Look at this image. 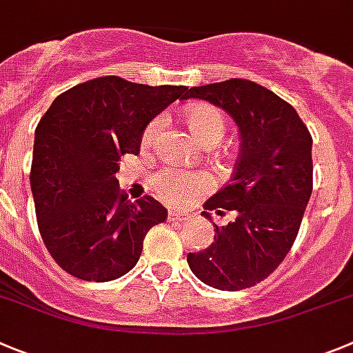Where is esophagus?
Segmentation results:
<instances>
[{"label":"esophagus","instance_id":"1","mask_svg":"<svg viewBox=\"0 0 353 353\" xmlns=\"http://www.w3.org/2000/svg\"><path fill=\"white\" fill-rule=\"evenodd\" d=\"M168 219L170 221H189L190 213L182 212V210H170L168 212Z\"/></svg>","mask_w":353,"mask_h":353}]
</instances>
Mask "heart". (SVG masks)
<instances>
[{
    "mask_svg": "<svg viewBox=\"0 0 353 353\" xmlns=\"http://www.w3.org/2000/svg\"><path fill=\"white\" fill-rule=\"evenodd\" d=\"M185 121L192 134L201 143L221 140L225 131V121L221 110L206 103H194L183 110ZM161 119H155L147 125L143 132V145H150L159 129ZM212 187V179L205 173H183V171L168 170L154 179V190L163 201L170 205L189 201L199 194H205Z\"/></svg>",
    "mask_w": 353,
    "mask_h": 353,
    "instance_id": "1",
    "label": "heart"
}]
</instances>
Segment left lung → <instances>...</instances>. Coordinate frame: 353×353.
Returning a JSON list of instances; mask_svg holds the SVG:
<instances>
[{
	"label": "left lung",
	"instance_id": "left-lung-1",
	"mask_svg": "<svg viewBox=\"0 0 353 353\" xmlns=\"http://www.w3.org/2000/svg\"><path fill=\"white\" fill-rule=\"evenodd\" d=\"M190 98L229 113L241 141L231 180L205 203L236 216L213 225L215 241L187 263L213 289H247L270 276L296 240L313 189L312 134L289 103L250 80L190 87L182 99Z\"/></svg>",
	"mask_w": 353,
	"mask_h": 353
}]
</instances>
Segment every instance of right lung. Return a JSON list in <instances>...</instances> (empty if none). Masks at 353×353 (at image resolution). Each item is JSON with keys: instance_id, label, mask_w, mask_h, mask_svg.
<instances>
[{"instance_id": "add662e5", "label": "right lung", "mask_w": 353, "mask_h": 353, "mask_svg": "<svg viewBox=\"0 0 353 353\" xmlns=\"http://www.w3.org/2000/svg\"><path fill=\"white\" fill-rule=\"evenodd\" d=\"M185 90L101 77L45 112L29 182L45 247L66 273L110 282L137 266L145 236L168 212L152 196L128 201L115 173L121 155L138 154L145 128Z\"/></svg>"}]
</instances>
